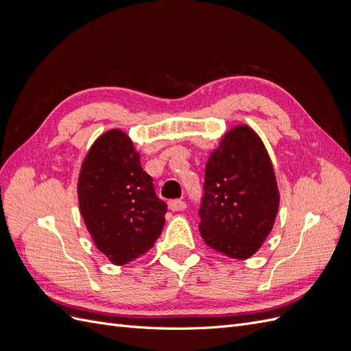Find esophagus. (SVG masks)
I'll return each instance as SVG.
<instances>
[{
	"label": "esophagus",
	"instance_id": "obj_1",
	"mask_svg": "<svg viewBox=\"0 0 351 351\" xmlns=\"http://www.w3.org/2000/svg\"><path fill=\"white\" fill-rule=\"evenodd\" d=\"M168 208L173 212H178V210H184L187 208V205H186V202L182 199H174V200L168 202Z\"/></svg>",
	"mask_w": 351,
	"mask_h": 351
}]
</instances>
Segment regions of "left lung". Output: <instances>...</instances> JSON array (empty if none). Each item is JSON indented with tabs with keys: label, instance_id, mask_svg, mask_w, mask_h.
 Returning a JSON list of instances; mask_svg holds the SVG:
<instances>
[{
	"label": "left lung",
	"instance_id": "1",
	"mask_svg": "<svg viewBox=\"0 0 351 351\" xmlns=\"http://www.w3.org/2000/svg\"><path fill=\"white\" fill-rule=\"evenodd\" d=\"M280 193L271 158L249 125L222 137L205 168L200 236L232 259L256 253L274 227Z\"/></svg>",
	"mask_w": 351,
	"mask_h": 351
}]
</instances>
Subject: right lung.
Masks as SVG:
<instances>
[{
    "label": "right lung",
    "mask_w": 351,
    "mask_h": 351,
    "mask_svg": "<svg viewBox=\"0 0 351 351\" xmlns=\"http://www.w3.org/2000/svg\"><path fill=\"white\" fill-rule=\"evenodd\" d=\"M77 196L95 244L114 265L142 256L164 228L167 204L156 196L152 177L121 130L95 141L82 164Z\"/></svg>",
    "instance_id": "obj_1"
}]
</instances>
